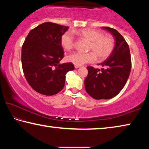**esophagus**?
Returning a JSON list of instances; mask_svg holds the SVG:
<instances>
[{
	"label": "esophagus",
	"mask_w": 149,
	"mask_h": 149,
	"mask_svg": "<svg viewBox=\"0 0 149 149\" xmlns=\"http://www.w3.org/2000/svg\"><path fill=\"white\" fill-rule=\"evenodd\" d=\"M74 67H75V68H80L81 67V65H74Z\"/></svg>",
	"instance_id": "obj_1"
}]
</instances>
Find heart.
Listing matches in <instances>:
<instances>
[{
    "label": "heart",
    "mask_w": 149,
    "mask_h": 149,
    "mask_svg": "<svg viewBox=\"0 0 149 149\" xmlns=\"http://www.w3.org/2000/svg\"><path fill=\"white\" fill-rule=\"evenodd\" d=\"M74 34L79 35L83 38L91 41L89 52L87 53L75 52L69 55L68 61L77 65H82L87 63L95 62L97 56L100 60H104L109 56L114 49V39L110 35H104L102 31L94 29H84L76 31H67L61 37V45L65 50L70 51L75 45Z\"/></svg>",
    "instance_id": "b5f03b06"
}]
</instances>
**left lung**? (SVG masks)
<instances>
[{
    "mask_svg": "<svg viewBox=\"0 0 149 149\" xmlns=\"http://www.w3.org/2000/svg\"><path fill=\"white\" fill-rule=\"evenodd\" d=\"M102 29L111 33L116 43L110 56L99 64L101 70L88 66L85 79L87 93L93 99H110L114 97L125 86L132 68L130 48L125 39L117 30L108 27Z\"/></svg>",
    "mask_w": 149,
    "mask_h": 149,
    "instance_id": "left-lung-1",
    "label": "left lung"
}]
</instances>
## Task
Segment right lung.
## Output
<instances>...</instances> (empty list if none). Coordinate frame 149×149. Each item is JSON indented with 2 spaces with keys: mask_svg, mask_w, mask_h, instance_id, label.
<instances>
[{
  "mask_svg": "<svg viewBox=\"0 0 149 149\" xmlns=\"http://www.w3.org/2000/svg\"><path fill=\"white\" fill-rule=\"evenodd\" d=\"M68 27L45 22L31 29L22 48V64L27 83L35 91L47 96L59 93L65 74L74 70L72 63L60 64L64 58L61 37Z\"/></svg>",
  "mask_w": 149,
  "mask_h": 149,
  "instance_id": "obj_1",
  "label": "right lung"
}]
</instances>
